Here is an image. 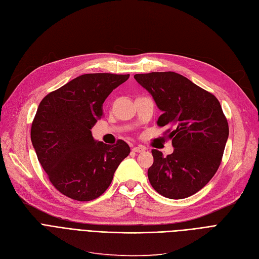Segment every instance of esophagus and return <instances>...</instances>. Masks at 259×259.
I'll return each instance as SVG.
<instances>
[{
	"instance_id": "34e87169",
	"label": "esophagus",
	"mask_w": 259,
	"mask_h": 259,
	"mask_svg": "<svg viewBox=\"0 0 259 259\" xmlns=\"http://www.w3.org/2000/svg\"><path fill=\"white\" fill-rule=\"evenodd\" d=\"M145 149L146 148L144 146H142V145H139V146H136V147L132 148V150L135 152H143V151H145Z\"/></svg>"
}]
</instances>
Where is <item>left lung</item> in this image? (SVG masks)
<instances>
[{
    "label": "left lung",
    "instance_id": "8db88e82",
    "mask_svg": "<svg viewBox=\"0 0 259 259\" xmlns=\"http://www.w3.org/2000/svg\"><path fill=\"white\" fill-rule=\"evenodd\" d=\"M135 79L154 98L166 126L173 154L152 149L149 183L167 198H186L204 188L221 164L228 123L215 96L173 71L136 74Z\"/></svg>",
    "mask_w": 259,
    "mask_h": 259
}]
</instances>
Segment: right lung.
Returning a JSON list of instances; mask_svg holds the SVG:
<instances>
[{
	"instance_id": "1",
	"label": "right lung",
	"mask_w": 259,
	"mask_h": 259,
	"mask_svg": "<svg viewBox=\"0 0 259 259\" xmlns=\"http://www.w3.org/2000/svg\"><path fill=\"white\" fill-rule=\"evenodd\" d=\"M128 79L129 74H82L38 105L32 144L51 184L65 196L80 202L99 197L130 154L126 142L107 145L95 141L91 131L102 117L104 100Z\"/></svg>"
}]
</instances>
